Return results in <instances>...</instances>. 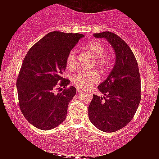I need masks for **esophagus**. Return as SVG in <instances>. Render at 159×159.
<instances>
[{
	"instance_id": "34e87169",
	"label": "esophagus",
	"mask_w": 159,
	"mask_h": 159,
	"mask_svg": "<svg viewBox=\"0 0 159 159\" xmlns=\"http://www.w3.org/2000/svg\"><path fill=\"white\" fill-rule=\"evenodd\" d=\"M77 91H78V93H81V92L82 91V89H81V88H79V87H77Z\"/></svg>"
}]
</instances>
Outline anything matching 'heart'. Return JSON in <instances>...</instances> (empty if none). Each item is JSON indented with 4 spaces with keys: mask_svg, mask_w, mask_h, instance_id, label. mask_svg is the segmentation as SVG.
Returning a JSON list of instances; mask_svg holds the SVG:
<instances>
[{
    "mask_svg": "<svg viewBox=\"0 0 159 159\" xmlns=\"http://www.w3.org/2000/svg\"><path fill=\"white\" fill-rule=\"evenodd\" d=\"M96 59V66L102 70H106L110 66V60L107 57V50L104 44L99 41L89 42L83 47ZM77 57L75 50L72 49L68 52L66 58V66L67 69L73 70L76 67ZM99 81V75L95 70H81L73 75L72 82L77 87L84 89L90 86Z\"/></svg>",
    "mask_w": 159,
    "mask_h": 159,
    "instance_id": "b5f03b06",
    "label": "heart"
}]
</instances>
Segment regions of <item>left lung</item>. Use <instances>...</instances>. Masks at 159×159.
I'll return each instance as SVG.
<instances>
[{
	"mask_svg": "<svg viewBox=\"0 0 159 159\" xmlns=\"http://www.w3.org/2000/svg\"><path fill=\"white\" fill-rule=\"evenodd\" d=\"M93 36L109 41L116 54V61L108 78L98 86L105 96L93 95L89 106V118L100 130L113 133L130 122L140 104L139 67L133 51L118 35L105 31Z\"/></svg>",
	"mask_w": 159,
	"mask_h": 159,
	"instance_id": "obj_1",
	"label": "left lung"
}]
</instances>
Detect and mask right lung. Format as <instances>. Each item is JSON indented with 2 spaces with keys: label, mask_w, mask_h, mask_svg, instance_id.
Segmentation results:
<instances>
[{
  "label": "right lung",
  "mask_w": 159,
  "mask_h": 159,
  "mask_svg": "<svg viewBox=\"0 0 159 159\" xmlns=\"http://www.w3.org/2000/svg\"><path fill=\"white\" fill-rule=\"evenodd\" d=\"M83 37L81 34L53 31L26 53L16 87L22 113L36 128L52 129L66 118L69 102L76 94L75 87H66L70 81L63 77L66 58ZM60 87L65 89L56 93Z\"/></svg>",
  "instance_id": "obj_1"
}]
</instances>
